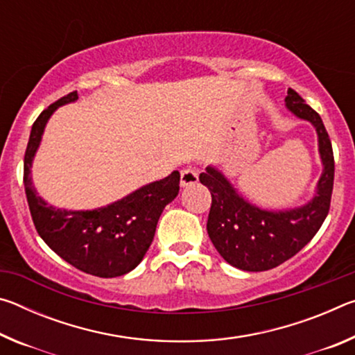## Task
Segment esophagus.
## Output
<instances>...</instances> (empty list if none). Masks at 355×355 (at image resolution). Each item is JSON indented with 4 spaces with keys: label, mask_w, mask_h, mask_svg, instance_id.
<instances>
[{
    "label": "esophagus",
    "mask_w": 355,
    "mask_h": 355,
    "mask_svg": "<svg viewBox=\"0 0 355 355\" xmlns=\"http://www.w3.org/2000/svg\"><path fill=\"white\" fill-rule=\"evenodd\" d=\"M197 182H199V173H197L196 167H186V169L182 171V177H180V184H182V188L196 184Z\"/></svg>",
    "instance_id": "esophagus-1"
}]
</instances>
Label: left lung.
I'll use <instances>...</instances> for the list:
<instances>
[{
  "label": "left lung",
  "instance_id": "1",
  "mask_svg": "<svg viewBox=\"0 0 355 355\" xmlns=\"http://www.w3.org/2000/svg\"><path fill=\"white\" fill-rule=\"evenodd\" d=\"M285 106L300 120L313 125L318 135L322 173L313 199L290 209H263L245 200L220 171L208 166L200 183L211 192L207 230L224 260L249 272L268 271L290 260L310 243L329 213L334 189V152L324 123L297 92L288 89Z\"/></svg>",
  "mask_w": 355,
  "mask_h": 355
}]
</instances>
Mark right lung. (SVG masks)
<instances>
[{
	"instance_id": "right-lung-1",
	"label": "right lung",
	"mask_w": 355,
	"mask_h": 355,
	"mask_svg": "<svg viewBox=\"0 0 355 355\" xmlns=\"http://www.w3.org/2000/svg\"><path fill=\"white\" fill-rule=\"evenodd\" d=\"M76 100V91L59 98L42 111L33 125L23 172L29 211L40 238L62 260L97 277H119L142 261L153 241L161 213L178 196L180 172L173 171L169 177L142 186L101 208L75 211L48 205L33 184V161L53 112Z\"/></svg>"
}]
</instances>
